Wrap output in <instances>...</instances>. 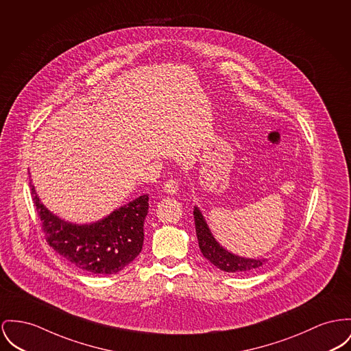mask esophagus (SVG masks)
I'll use <instances>...</instances> for the list:
<instances>
[{
    "instance_id": "esophagus-1",
    "label": "esophagus",
    "mask_w": 351,
    "mask_h": 351,
    "mask_svg": "<svg viewBox=\"0 0 351 351\" xmlns=\"http://www.w3.org/2000/svg\"><path fill=\"white\" fill-rule=\"evenodd\" d=\"M178 181L177 180H174V178H170V180H167L166 182H165V191L167 193V194H176L177 191H178Z\"/></svg>"
}]
</instances>
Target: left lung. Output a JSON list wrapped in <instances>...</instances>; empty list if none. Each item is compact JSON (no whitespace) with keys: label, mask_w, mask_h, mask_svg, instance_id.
Listing matches in <instances>:
<instances>
[{"label":"left lung","mask_w":351,"mask_h":351,"mask_svg":"<svg viewBox=\"0 0 351 351\" xmlns=\"http://www.w3.org/2000/svg\"><path fill=\"white\" fill-rule=\"evenodd\" d=\"M194 222H195V232H197L201 253L218 269L228 273L242 274V273H252L266 263L267 259L238 257L225 250L211 235L210 230L204 219V215L198 208H194Z\"/></svg>","instance_id":"left-lung-1"}]
</instances>
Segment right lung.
<instances>
[{
  "label": "right lung",
  "mask_w": 351,
  "mask_h": 351,
  "mask_svg": "<svg viewBox=\"0 0 351 351\" xmlns=\"http://www.w3.org/2000/svg\"><path fill=\"white\" fill-rule=\"evenodd\" d=\"M33 202L47 245L73 266L92 274H116L137 257L143 245L149 197L143 194L92 225L60 219L40 202L30 184Z\"/></svg>",
  "instance_id": "obj_1"
}]
</instances>
